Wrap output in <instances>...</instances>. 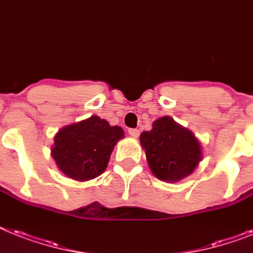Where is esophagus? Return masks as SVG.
<instances>
[{
	"label": "esophagus",
	"instance_id": "esophagus-1",
	"mask_svg": "<svg viewBox=\"0 0 253 253\" xmlns=\"http://www.w3.org/2000/svg\"><path fill=\"white\" fill-rule=\"evenodd\" d=\"M128 133H130L131 137H137L140 135V131L137 130V128H130V130H128Z\"/></svg>",
	"mask_w": 253,
	"mask_h": 253
}]
</instances>
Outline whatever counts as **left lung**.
<instances>
[{"label": "left lung", "instance_id": "8db88e82", "mask_svg": "<svg viewBox=\"0 0 253 253\" xmlns=\"http://www.w3.org/2000/svg\"><path fill=\"white\" fill-rule=\"evenodd\" d=\"M140 144L151 171L164 182H179L194 173L203 160L194 132L168 116L152 123L151 131L141 132Z\"/></svg>", "mask_w": 253, "mask_h": 253}]
</instances>
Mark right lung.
Masks as SVG:
<instances>
[{"label":"right lung","instance_id":"obj_1","mask_svg":"<svg viewBox=\"0 0 253 253\" xmlns=\"http://www.w3.org/2000/svg\"><path fill=\"white\" fill-rule=\"evenodd\" d=\"M122 137V127L110 126L100 117L91 116L55 133L52 157L65 175L85 182L105 171L113 149Z\"/></svg>","mask_w":253,"mask_h":253}]
</instances>
